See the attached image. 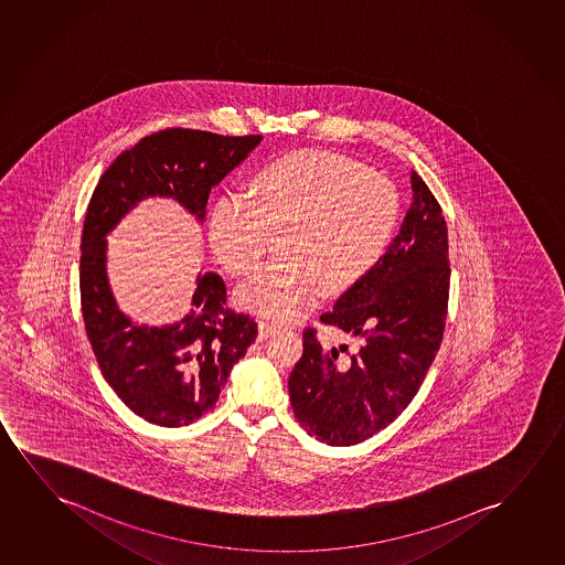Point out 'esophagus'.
Wrapping results in <instances>:
<instances>
[{"mask_svg":"<svg viewBox=\"0 0 565 565\" xmlns=\"http://www.w3.org/2000/svg\"><path fill=\"white\" fill-rule=\"evenodd\" d=\"M279 326L268 320H258V340H268L274 333L278 332Z\"/></svg>","mask_w":565,"mask_h":565,"instance_id":"1","label":"esophagus"}]
</instances>
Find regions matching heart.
<instances>
[{"label": "heart", "mask_w": 565, "mask_h": 565, "mask_svg": "<svg viewBox=\"0 0 565 565\" xmlns=\"http://www.w3.org/2000/svg\"><path fill=\"white\" fill-rule=\"evenodd\" d=\"M248 196L224 194L210 210L209 245L232 276L263 260L268 232L281 255L241 287L237 301L256 315L297 322L326 295L353 289L386 253L399 194L379 171L348 156L305 148L263 163Z\"/></svg>", "instance_id": "b5f03b06"}]
</instances>
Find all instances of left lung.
Wrapping results in <instances>:
<instances>
[{
    "instance_id": "8db88e82",
    "label": "left lung",
    "mask_w": 565,
    "mask_h": 565,
    "mask_svg": "<svg viewBox=\"0 0 565 565\" xmlns=\"http://www.w3.org/2000/svg\"><path fill=\"white\" fill-rule=\"evenodd\" d=\"M399 233L366 278L320 320L355 338L322 348L302 333L289 374L295 417L317 440L353 446L402 415L440 349L449 297L448 225L417 171Z\"/></svg>"
}]
</instances>
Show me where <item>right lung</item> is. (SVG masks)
Wrapping results in <instances>:
<instances>
[{"label":"right lung","instance_id":"right-lung-1","mask_svg":"<svg viewBox=\"0 0 565 565\" xmlns=\"http://www.w3.org/2000/svg\"><path fill=\"white\" fill-rule=\"evenodd\" d=\"M260 140V135L166 129L117 156L94 189L81 239L86 335L117 397L152 425H191L212 409L258 330L253 318L225 309L224 279L214 271L196 276L191 309L178 322H132L109 287L106 235L152 196L179 202L202 224L212 186Z\"/></svg>","mask_w":565,"mask_h":565}]
</instances>
